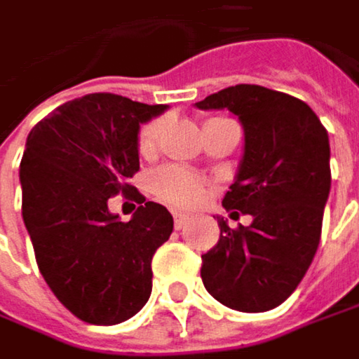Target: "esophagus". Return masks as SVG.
<instances>
[{
    "mask_svg": "<svg viewBox=\"0 0 359 359\" xmlns=\"http://www.w3.org/2000/svg\"><path fill=\"white\" fill-rule=\"evenodd\" d=\"M173 222H175V229H184L190 222V217L182 212H173Z\"/></svg>",
    "mask_w": 359,
    "mask_h": 359,
    "instance_id": "obj_1",
    "label": "esophagus"
}]
</instances>
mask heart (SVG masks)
<instances>
[{
	"instance_id": "heart-1",
	"label": "heart",
	"mask_w": 359,
	"mask_h": 359,
	"mask_svg": "<svg viewBox=\"0 0 359 359\" xmlns=\"http://www.w3.org/2000/svg\"><path fill=\"white\" fill-rule=\"evenodd\" d=\"M165 128V118H151L141 124L137 133V149L142 157L155 155ZM149 188L161 202L175 208H194L206 198V184L190 169L167 165L157 169L149 177Z\"/></svg>"
}]
</instances>
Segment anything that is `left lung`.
Segmentation results:
<instances>
[{
  "mask_svg": "<svg viewBox=\"0 0 359 359\" xmlns=\"http://www.w3.org/2000/svg\"><path fill=\"white\" fill-rule=\"evenodd\" d=\"M196 106L239 116L243 161L222 206L233 218H253L237 229L218 218L220 239L202 255V282L229 309L271 311L294 292L319 247L331 190L327 128L302 100L262 86H231Z\"/></svg>",
  "mask_w": 359,
  "mask_h": 359,
  "instance_id": "obj_1",
  "label": "left lung"
}]
</instances>
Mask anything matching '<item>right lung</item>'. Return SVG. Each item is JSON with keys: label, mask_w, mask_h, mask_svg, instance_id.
I'll use <instances>...</instances> for the list:
<instances>
[{"label": "right lung", "mask_w": 359, "mask_h": 359, "mask_svg": "<svg viewBox=\"0 0 359 359\" xmlns=\"http://www.w3.org/2000/svg\"><path fill=\"white\" fill-rule=\"evenodd\" d=\"M165 108L90 93L53 110L28 135L22 217L36 264L65 309L91 325L141 311L153 288L151 259L173 231L165 206L144 202L128 184L139 171L137 133ZM118 193L142 204L128 223L107 210Z\"/></svg>", "instance_id": "add662e5"}]
</instances>
